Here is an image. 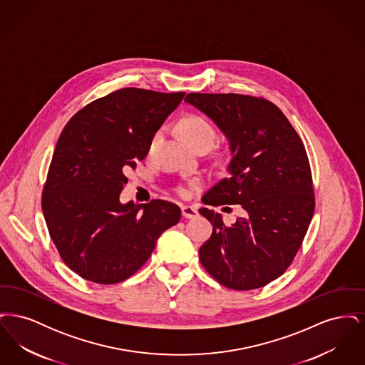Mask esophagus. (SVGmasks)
<instances>
[{
    "mask_svg": "<svg viewBox=\"0 0 365 365\" xmlns=\"http://www.w3.org/2000/svg\"><path fill=\"white\" fill-rule=\"evenodd\" d=\"M182 215H183V217H186V219H194V217L198 215V212H197V209L194 208V207L183 205V207H182Z\"/></svg>",
    "mask_w": 365,
    "mask_h": 365,
    "instance_id": "obj_1",
    "label": "esophagus"
}]
</instances>
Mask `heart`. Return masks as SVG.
<instances>
[{
  "label": "heart",
  "mask_w": 365,
  "mask_h": 365,
  "mask_svg": "<svg viewBox=\"0 0 365 365\" xmlns=\"http://www.w3.org/2000/svg\"><path fill=\"white\" fill-rule=\"evenodd\" d=\"M180 130L185 135L186 140L190 143L192 148L198 149H205L208 150L209 148L213 145L217 131L213 123L205 118L204 115L200 113H189L180 120ZM160 138V131L153 134V137L149 142V152H152L156 148L157 142ZM178 191L182 195L189 194V189L186 186H180Z\"/></svg>",
  "instance_id": "1"
}]
</instances>
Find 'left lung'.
<instances>
[{
	"label": "left lung",
	"mask_w": 365,
	"mask_h": 365,
	"mask_svg": "<svg viewBox=\"0 0 365 365\" xmlns=\"http://www.w3.org/2000/svg\"><path fill=\"white\" fill-rule=\"evenodd\" d=\"M186 103L205 113L230 140L228 175L202 202L238 205L231 226L201 208L213 226L200 261L219 283L253 290L279 278L294 260L314 212L312 173L304 143L278 106L242 94L190 93Z\"/></svg>",
	"instance_id": "8db88e82"
}]
</instances>
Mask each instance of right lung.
I'll return each mask as SVG.
<instances>
[{
	"mask_svg": "<svg viewBox=\"0 0 365 365\" xmlns=\"http://www.w3.org/2000/svg\"><path fill=\"white\" fill-rule=\"evenodd\" d=\"M185 93L116 90L81 109L60 134L42 191V212L60 257L100 284L134 275L158 237L180 219L174 202L122 204L125 173Z\"/></svg>",
	"mask_w": 365,
	"mask_h": 365,
	"instance_id": "1",
	"label": "right lung"
}]
</instances>
